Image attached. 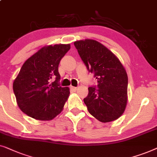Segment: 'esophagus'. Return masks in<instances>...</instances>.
I'll return each instance as SVG.
<instances>
[{"label": "esophagus", "mask_w": 157, "mask_h": 157, "mask_svg": "<svg viewBox=\"0 0 157 157\" xmlns=\"http://www.w3.org/2000/svg\"><path fill=\"white\" fill-rule=\"evenodd\" d=\"M70 90H71L72 91L75 92V91H77V90H78V87H73V86H70Z\"/></svg>", "instance_id": "34e87169"}]
</instances>
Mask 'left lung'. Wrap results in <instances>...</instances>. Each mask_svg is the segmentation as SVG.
I'll return each instance as SVG.
<instances>
[{
	"label": "left lung",
	"mask_w": 157,
	"mask_h": 157,
	"mask_svg": "<svg viewBox=\"0 0 157 157\" xmlns=\"http://www.w3.org/2000/svg\"><path fill=\"white\" fill-rule=\"evenodd\" d=\"M74 45L90 72L98 79V88L88 87L84 102L92 116L101 122L120 118L127 103L128 77L124 67L113 52L92 39L75 41Z\"/></svg>",
	"instance_id": "1"
}]
</instances>
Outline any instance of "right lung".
Instances as JSON below:
<instances>
[{
	"label": "right lung",
	"instance_id": "add662e5",
	"mask_svg": "<svg viewBox=\"0 0 157 157\" xmlns=\"http://www.w3.org/2000/svg\"><path fill=\"white\" fill-rule=\"evenodd\" d=\"M70 49V44L42 48L22 66L13 85L17 105L30 117L52 120L63 110L70 96V88L57 83L59 61ZM56 78L52 83L51 79Z\"/></svg>",
	"mask_w": 157,
	"mask_h": 157
}]
</instances>
